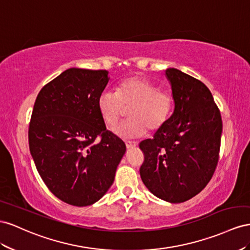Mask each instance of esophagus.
<instances>
[{"label": "esophagus", "instance_id": "esophagus-1", "mask_svg": "<svg viewBox=\"0 0 250 250\" xmlns=\"http://www.w3.org/2000/svg\"><path fill=\"white\" fill-rule=\"evenodd\" d=\"M138 146L137 142H133V141H125V146L126 148H133V147H136Z\"/></svg>", "mask_w": 250, "mask_h": 250}]
</instances>
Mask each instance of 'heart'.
I'll list each match as a JSON object with an SVG mask.
<instances>
[{
  "mask_svg": "<svg viewBox=\"0 0 250 250\" xmlns=\"http://www.w3.org/2000/svg\"><path fill=\"white\" fill-rule=\"evenodd\" d=\"M97 108L104 124L116 126L130 109V119L115 130L124 138L141 137L149 131H158L172 115L174 96L167 90L141 76H131L121 82L117 91L104 90L98 96Z\"/></svg>",
  "mask_w": 250,
  "mask_h": 250,
  "instance_id": "1",
  "label": "heart"
}]
</instances>
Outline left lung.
<instances>
[{
    "instance_id": "1",
    "label": "left lung",
    "mask_w": 250,
    "mask_h": 250,
    "mask_svg": "<svg viewBox=\"0 0 250 250\" xmlns=\"http://www.w3.org/2000/svg\"><path fill=\"white\" fill-rule=\"evenodd\" d=\"M175 108L153 139L140 142V177L159 199L181 203L199 194L219 160L222 119L209 89L197 78L168 68Z\"/></svg>"
}]
</instances>
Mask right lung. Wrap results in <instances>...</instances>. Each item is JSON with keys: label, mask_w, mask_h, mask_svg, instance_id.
I'll return each mask as SVG.
<instances>
[{"label": "right lung", "mask_w": 250, "mask_h": 250, "mask_svg": "<svg viewBox=\"0 0 250 250\" xmlns=\"http://www.w3.org/2000/svg\"><path fill=\"white\" fill-rule=\"evenodd\" d=\"M108 74L70 68L44 85L34 103L31 156L50 191L70 205L88 206L103 198L125 153V142L106 130L97 108Z\"/></svg>", "instance_id": "1"}]
</instances>
